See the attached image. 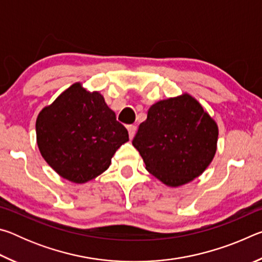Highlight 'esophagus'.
Masks as SVG:
<instances>
[{
	"instance_id": "34e87169",
	"label": "esophagus",
	"mask_w": 262,
	"mask_h": 262,
	"mask_svg": "<svg viewBox=\"0 0 262 262\" xmlns=\"http://www.w3.org/2000/svg\"><path fill=\"white\" fill-rule=\"evenodd\" d=\"M127 129H128V134H129V137H130V139H133V137H134V135H135V133H136V126L129 125V126H127Z\"/></svg>"
}]
</instances>
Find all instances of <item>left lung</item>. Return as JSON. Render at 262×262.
Returning <instances> with one entry per match:
<instances>
[{
	"label": "left lung",
	"instance_id": "left-lung-1",
	"mask_svg": "<svg viewBox=\"0 0 262 262\" xmlns=\"http://www.w3.org/2000/svg\"><path fill=\"white\" fill-rule=\"evenodd\" d=\"M219 127L188 94L161 100L148 111L133 140L145 168L171 187L200 176L216 152Z\"/></svg>",
	"mask_w": 262,
	"mask_h": 262
}]
</instances>
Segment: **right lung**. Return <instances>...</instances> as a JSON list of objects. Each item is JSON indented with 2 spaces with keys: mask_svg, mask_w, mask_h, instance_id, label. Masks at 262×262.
<instances>
[{
  "mask_svg": "<svg viewBox=\"0 0 262 262\" xmlns=\"http://www.w3.org/2000/svg\"><path fill=\"white\" fill-rule=\"evenodd\" d=\"M41 156L62 178L83 184L106 171L129 140L125 126L99 92L75 83L39 113L35 122Z\"/></svg>",
  "mask_w": 262,
  "mask_h": 262,
  "instance_id": "obj_1",
  "label": "right lung"
}]
</instances>
